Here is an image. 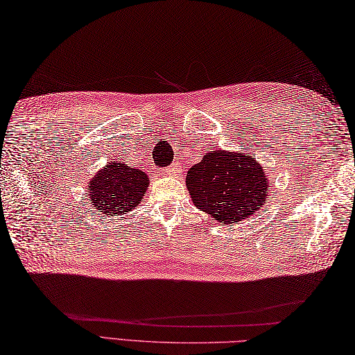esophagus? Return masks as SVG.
<instances>
[{
    "label": "esophagus",
    "instance_id": "esophagus-1",
    "mask_svg": "<svg viewBox=\"0 0 355 355\" xmlns=\"http://www.w3.org/2000/svg\"><path fill=\"white\" fill-rule=\"evenodd\" d=\"M179 164H171L168 168H165V170H162V173L164 175H175V173H178L179 171Z\"/></svg>",
    "mask_w": 355,
    "mask_h": 355
}]
</instances>
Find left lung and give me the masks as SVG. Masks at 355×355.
<instances>
[{"mask_svg": "<svg viewBox=\"0 0 355 355\" xmlns=\"http://www.w3.org/2000/svg\"><path fill=\"white\" fill-rule=\"evenodd\" d=\"M185 184L193 204L222 225L250 219L270 191L268 173L245 151H208L188 170Z\"/></svg>", "mask_w": 355, "mask_h": 355, "instance_id": "1", "label": "left lung"}]
</instances>
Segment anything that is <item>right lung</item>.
<instances>
[{"label":"right lung","instance_id":"1","mask_svg":"<svg viewBox=\"0 0 355 355\" xmlns=\"http://www.w3.org/2000/svg\"><path fill=\"white\" fill-rule=\"evenodd\" d=\"M150 185L146 171L128 167L125 162H108L89 180V199L93 211L101 216H122L137 208Z\"/></svg>","mask_w":355,"mask_h":355}]
</instances>
